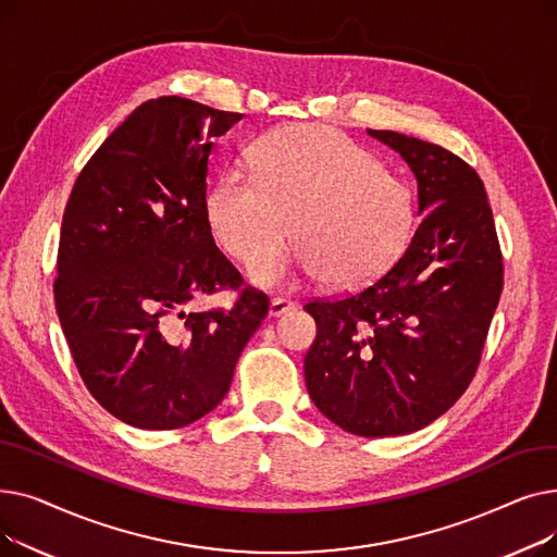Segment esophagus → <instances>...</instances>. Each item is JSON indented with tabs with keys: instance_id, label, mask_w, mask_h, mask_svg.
Listing matches in <instances>:
<instances>
[{
	"instance_id": "1",
	"label": "esophagus",
	"mask_w": 557,
	"mask_h": 557,
	"mask_svg": "<svg viewBox=\"0 0 557 557\" xmlns=\"http://www.w3.org/2000/svg\"><path fill=\"white\" fill-rule=\"evenodd\" d=\"M296 309V302L294 300H288V298H273L271 300V307H269V313L273 315V318H280V315H284V313H288V311H294Z\"/></svg>"
}]
</instances>
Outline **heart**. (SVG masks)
<instances>
[{
  "mask_svg": "<svg viewBox=\"0 0 557 557\" xmlns=\"http://www.w3.org/2000/svg\"><path fill=\"white\" fill-rule=\"evenodd\" d=\"M248 169L223 173L205 210L227 255L259 259L250 271L259 286L296 273L323 275L341 288L368 284L397 259L411 232V187L336 128L277 131L257 146ZM290 220L297 250L267 258L289 236Z\"/></svg>",
  "mask_w": 557,
  "mask_h": 557,
  "instance_id": "1",
  "label": "heart"
}]
</instances>
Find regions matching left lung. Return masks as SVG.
<instances>
[{"mask_svg":"<svg viewBox=\"0 0 557 557\" xmlns=\"http://www.w3.org/2000/svg\"><path fill=\"white\" fill-rule=\"evenodd\" d=\"M411 166L420 223L401 257L370 286L311 300L305 357L318 411L363 437L413 433L456 404L474 379L504 288L502 248L479 173L443 146L370 131Z\"/></svg>","mask_w":557,"mask_h":557,"instance_id":"left-lung-1","label":"left lung"}]
</instances>
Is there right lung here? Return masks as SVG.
<instances>
[{
    "mask_svg": "<svg viewBox=\"0 0 557 557\" xmlns=\"http://www.w3.org/2000/svg\"><path fill=\"white\" fill-rule=\"evenodd\" d=\"M242 116L183 97L146 101L70 194L55 311L83 384L131 426L181 429L214 411L269 313V296L216 248L205 210L214 141ZM221 287L240 290L230 310L184 313Z\"/></svg>",
    "mask_w": 557,
    "mask_h": 557,
    "instance_id": "right-lung-1",
    "label": "right lung"
}]
</instances>
